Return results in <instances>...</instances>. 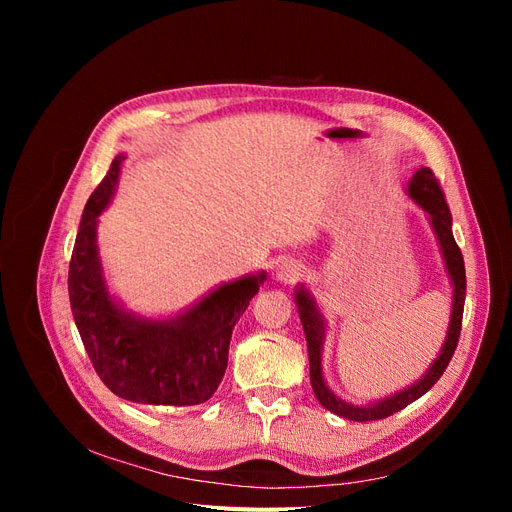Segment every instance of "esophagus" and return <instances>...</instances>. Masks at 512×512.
Masks as SVG:
<instances>
[{"label": "esophagus", "mask_w": 512, "mask_h": 512, "mask_svg": "<svg viewBox=\"0 0 512 512\" xmlns=\"http://www.w3.org/2000/svg\"><path fill=\"white\" fill-rule=\"evenodd\" d=\"M305 275V265L301 260H284L275 269V280L282 284H294Z\"/></svg>", "instance_id": "esophagus-1"}]
</instances>
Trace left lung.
<instances>
[{"label": "left lung", "mask_w": 512, "mask_h": 512, "mask_svg": "<svg viewBox=\"0 0 512 512\" xmlns=\"http://www.w3.org/2000/svg\"><path fill=\"white\" fill-rule=\"evenodd\" d=\"M408 196L429 215V224L433 228V235H436V239H438L444 265H446L448 277H451V284H453L451 322H448V331H446L442 350L438 354V359L429 365L425 374L414 384H410L408 389L393 393L384 399H378V401H374V404H367V406H354V404H348V401H344L342 397H337L329 389L327 382H324V376H322V346H324V333H327V327H324V318L320 316L318 305H316L312 294H309L303 286L294 290V301H297L299 318H301L305 339H307L309 380H312L314 395L318 397V401L324 408L331 410L337 416L348 418V421H356V423L380 421V418H386L399 410H404L406 406L412 404V401L423 397L444 374V369L448 363H451L453 352L459 342L463 303H466V267H463V256H461V250L457 247L455 237H453V215H451V211H448L446 198L442 194L438 179L433 177L431 170L425 166L418 168L412 175V179L408 183Z\"/></svg>", "instance_id": "1"}]
</instances>
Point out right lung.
<instances>
[{
    "label": "right lung",
    "instance_id": "1",
    "mask_svg": "<svg viewBox=\"0 0 512 512\" xmlns=\"http://www.w3.org/2000/svg\"><path fill=\"white\" fill-rule=\"evenodd\" d=\"M123 153L89 196L76 232L68 294L70 307L100 380L117 397L145 406H196L224 378L232 329L267 280V273L222 284L185 312L145 318L108 292L98 252V218L117 190Z\"/></svg>",
    "mask_w": 512,
    "mask_h": 512
}]
</instances>
